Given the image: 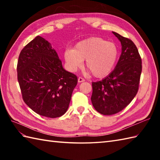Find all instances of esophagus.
I'll return each mask as SVG.
<instances>
[{
    "label": "esophagus",
    "instance_id": "obj_1",
    "mask_svg": "<svg viewBox=\"0 0 160 160\" xmlns=\"http://www.w3.org/2000/svg\"><path fill=\"white\" fill-rule=\"evenodd\" d=\"M78 82H84V81H85V80H84V78H81V77H79V78H78Z\"/></svg>",
    "mask_w": 160,
    "mask_h": 160
}]
</instances>
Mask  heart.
<instances>
[{
	"label": "heart",
	"instance_id": "obj_1",
	"mask_svg": "<svg viewBox=\"0 0 160 160\" xmlns=\"http://www.w3.org/2000/svg\"><path fill=\"white\" fill-rule=\"evenodd\" d=\"M115 44L98 37H91L78 42L74 49L64 52V59L71 71H76L85 60L87 69L96 78H103L114 68L118 57Z\"/></svg>",
	"mask_w": 160,
	"mask_h": 160
}]
</instances>
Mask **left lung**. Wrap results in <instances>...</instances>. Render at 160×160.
I'll list each match as a JSON object with an SVG mask.
<instances>
[{
	"label": "left lung",
	"instance_id": "1",
	"mask_svg": "<svg viewBox=\"0 0 160 160\" xmlns=\"http://www.w3.org/2000/svg\"><path fill=\"white\" fill-rule=\"evenodd\" d=\"M122 53L114 70L101 81L92 82L91 102L98 112L111 115L123 110L136 96L142 73V59L131 40L116 32Z\"/></svg>",
	"mask_w": 160,
	"mask_h": 160
}]
</instances>
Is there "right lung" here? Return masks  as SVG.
<instances>
[{
  "instance_id": "1",
  "label": "right lung",
  "mask_w": 160,
  "mask_h": 160,
  "mask_svg": "<svg viewBox=\"0 0 160 160\" xmlns=\"http://www.w3.org/2000/svg\"><path fill=\"white\" fill-rule=\"evenodd\" d=\"M17 73L22 99L31 109L51 118L66 113L78 78L64 69L47 40L38 36L24 47Z\"/></svg>"
}]
</instances>
